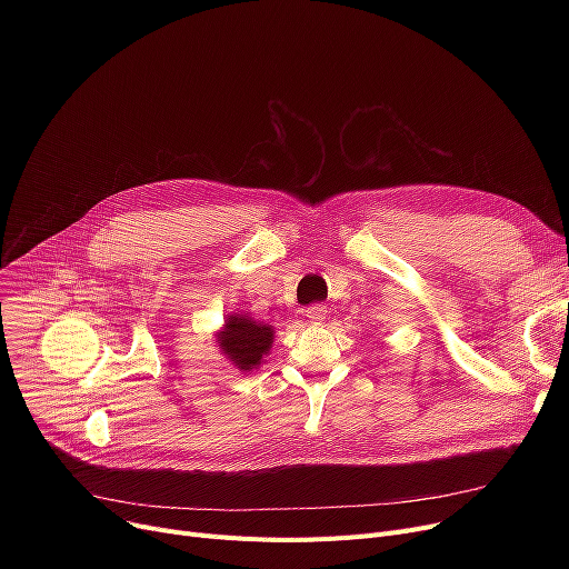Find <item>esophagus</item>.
<instances>
[{
    "label": "esophagus",
    "instance_id": "1",
    "mask_svg": "<svg viewBox=\"0 0 569 569\" xmlns=\"http://www.w3.org/2000/svg\"><path fill=\"white\" fill-rule=\"evenodd\" d=\"M305 316L309 318V322L320 325V322L325 320V316H327V309H325L322 305H311V307H307V309H305Z\"/></svg>",
    "mask_w": 569,
    "mask_h": 569
}]
</instances>
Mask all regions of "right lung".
<instances>
[{"instance_id":"right-lung-1","label":"right lung","mask_w":569,"mask_h":569,"mask_svg":"<svg viewBox=\"0 0 569 569\" xmlns=\"http://www.w3.org/2000/svg\"><path fill=\"white\" fill-rule=\"evenodd\" d=\"M274 327L267 322H256L249 316L232 313L226 318L223 330L217 332L221 352L239 371L258 369L262 357L272 348Z\"/></svg>"}]
</instances>
